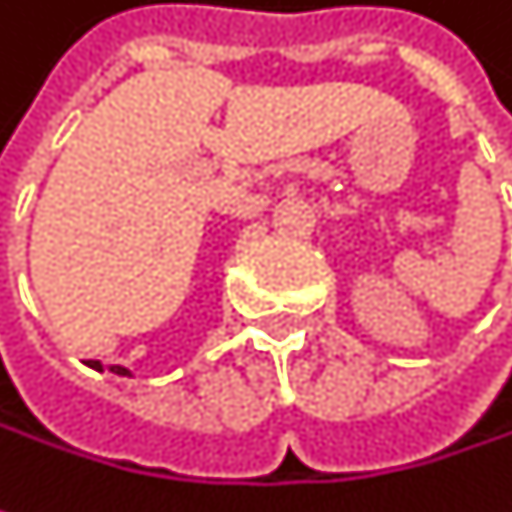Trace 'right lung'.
I'll return each mask as SVG.
<instances>
[{
  "label": "right lung",
  "mask_w": 512,
  "mask_h": 512,
  "mask_svg": "<svg viewBox=\"0 0 512 512\" xmlns=\"http://www.w3.org/2000/svg\"><path fill=\"white\" fill-rule=\"evenodd\" d=\"M91 367H94V370H103V364H100V361H91ZM109 370H112V373H118V376H130V370H127V367H121V364H112Z\"/></svg>",
  "instance_id": "1"
}]
</instances>
